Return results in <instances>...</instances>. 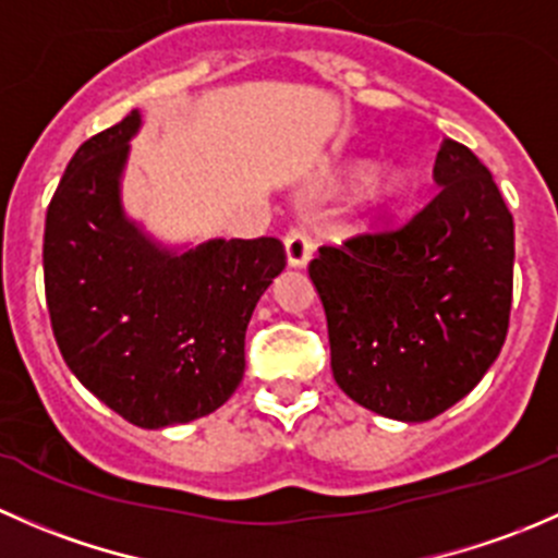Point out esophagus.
<instances>
[{"label": "esophagus", "instance_id": "34e87169", "mask_svg": "<svg viewBox=\"0 0 558 558\" xmlns=\"http://www.w3.org/2000/svg\"><path fill=\"white\" fill-rule=\"evenodd\" d=\"M286 245V258H289V267H305L311 262V253H313V243L307 238L305 229H289L283 238Z\"/></svg>", "mask_w": 558, "mask_h": 558}]
</instances>
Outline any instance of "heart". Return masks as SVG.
<instances>
[{
	"label": "heart",
	"mask_w": 558,
	"mask_h": 558,
	"mask_svg": "<svg viewBox=\"0 0 558 558\" xmlns=\"http://www.w3.org/2000/svg\"><path fill=\"white\" fill-rule=\"evenodd\" d=\"M364 174H367V165H353V167H348L345 174H342L340 183L342 185H353V183H359ZM402 194H404V174L397 172V170H388V172L375 174V178L369 180L367 202H369V207L380 210V207L397 202Z\"/></svg>",
	"instance_id": "b5f03b06"
}]
</instances>
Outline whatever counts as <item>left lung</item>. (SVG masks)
Segmentation results:
<instances>
[{
  "label": "left lung",
  "instance_id": "obj_1",
  "mask_svg": "<svg viewBox=\"0 0 558 558\" xmlns=\"http://www.w3.org/2000/svg\"><path fill=\"white\" fill-rule=\"evenodd\" d=\"M435 199L404 227L318 247L337 386L386 418L429 421L472 391L508 337L513 216L466 145L442 140Z\"/></svg>",
  "mask_w": 558,
  "mask_h": 558
}]
</instances>
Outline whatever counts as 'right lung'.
<instances>
[{
	"label": "right lung",
	"instance_id": "1",
	"mask_svg": "<svg viewBox=\"0 0 558 558\" xmlns=\"http://www.w3.org/2000/svg\"><path fill=\"white\" fill-rule=\"evenodd\" d=\"M140 123L132 110L66 165L45 216V300L75 378L129 424L165 429L240 386L247 320L286 251L275 238L170 251L129 221L121 178Z\"/></svg>",
	"mask_w": 558,
	"mask_h": 558
}]
</instances>
